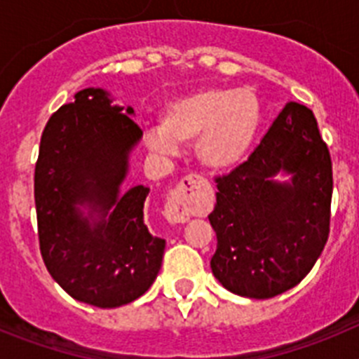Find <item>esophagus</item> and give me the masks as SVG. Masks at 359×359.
<instances>
[{
    "instance_id": "esophagus-1",
    "label": "esophagus",
    "mask_w": 359,
    "mask_h": 359,
    "mask_svg": "<svg viewBox=\"0 0 359 359\" xmlns=\"http://www.w3.org/2000/svg\"><path fill=\"white\" fill-rule=\"evenodd\" d=\"M203 180L199 176H187L177 183L165 203V217L172 224L187 223L199 201V190Z\"/></svg>"
}]
</instances>
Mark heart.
I'll use <instances>...</instances> for the list:
<instances>
[{
    "label": "heart",
    "instance_id": "heart-1",
    "mask_svg": "<svg viewBox=\"0 0 359 359\" xmlns=\"http://www.w3.org/2000/svg\"><path fill=\"white\" fill-rule=\"evenodd\" d=\"M262 123L259 97L250 88H207L170 100L161 109L160 129L145 135L156 154L194 144L196 158L208 170L223 172L243 163Z\"/></svg>",
    "mask_w": 359,
    "mask_h": 359
}]
</instances>
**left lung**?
Listing matches in <instances>:
<instances>
[{
	"label": "left lung",
	"instance_id": "8db88e82",
	"mask_svg": "<svg viewBox=\"0 0 359 359\" xmlns=\"http://www.w3.org/2000/svg\"><path fill=\"white\" fill-rule=\"evenodd\" d=\"M278 172L292 182L278 184ZM215 183L214 277L248 298L297 286L327 243L331 221V154L313 111L287 102L248 160Z\"/></svg>",
	"mask_w": 359,
	"mask_h": 359
}]
</instances>
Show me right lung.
Wrapping results in <instances>:
<instances>
[{"label": "right lung", "mask_w": 359, "mask_h": 359, "mask_svg": "<svg viewBox=\"0 0 359 359\" xmlns=\"http://www.w3.org/2000/svg\"><path fill=\"white\" fill-rule=\"evenodd\" d=\"M133 113L100 88L79 91L50 116L34 174L44 266L69 297L104 309L142 297L165 250L144 223L147 187L120 194L142 138Z\"/></svg>", "instance_id": "1"}]
</instances>
